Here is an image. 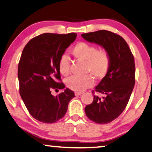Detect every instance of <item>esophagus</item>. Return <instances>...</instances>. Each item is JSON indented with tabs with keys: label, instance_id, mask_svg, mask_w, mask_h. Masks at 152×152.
Wrapping results in <instances>:
<instances>
[{
	"label": "esophagus",
	"instance_id": "34e87169",
	"mask_svg": "<svg viewBox=\"0 0 152 152\" xmlns=\"http://www.w3.org/2000/svg\"><path fill=\"white\" fill-rule=\"evenodd\" d=\"M82 94V92H75L76 96H80V95H81Z\"/></svg>",
	"mask_w": 152,
	"mask_h": 152
}]
</instances>
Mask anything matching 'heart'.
I'll use <instances>...</instances> for the list:
<instances>
[{"mask_svg": "<svg viewBox=\"0 0 152 152\" xmlns=\"http://www.w3.org/2000/svg\"><path fill=\"white\" fill-rule=\"evenodd\" d=\"M71 54L81 62L86 64V73H89L98 80L103 79L107 75L110 66V56L104 49L98 50L94 45L78 42L70 50ZM58 69L63 76L70 72V61L67 56H63L58 62ZM94 81L91 75L84 77H71L66 80L68 88L76 92H82L94 85Z\"/></svg>", "mask_w": 152, "mask_h": 152, "instance_id": "heart-1", "label": "heart"}]
</instances>
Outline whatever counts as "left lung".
Here are the masks:
<instances>
[{
	"label": "left lung",
	"instance_id": "left-lung-1",
	"mask_svg": "<svg viewBox=\"0 0 152 152\" xmlns=\"http://www.w3.org/2000/svg\"><path fill=\"white\" fill-rule=\"evenodd\" d=\"M82 37L102 46L110 56L109 72L95 87V91L102 96L94 95L93 102L84 109L92 121L109 123L121 114L130 99L135 82L134 58L127 42L116 33L100 30L83 33Z\"/></svg>",
	"mask_w": 152,
	"mask_h": 152
}]
</instances>
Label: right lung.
Listing matches in <instances>:
<instances>
[{
	"label": "right lung",
	"mask_w": 152,
	"mask_h": 152,
	"mask_svg": "<svg viewBox=\"0 0 152 152\" xmlns=\"http://www.w3.org/2000/svg\"><path fill=\"white\" fill-rule=\"evenodd\" d=\"M77 34L45 33L31 39L23 50L18 66L19 93L30 115L40 122L53 123L65 115L70 100L69 88L57 96L52 89H64L58 62Z\"/></svg>",
	"instance_id": "add662e5"
}]
</instances>
